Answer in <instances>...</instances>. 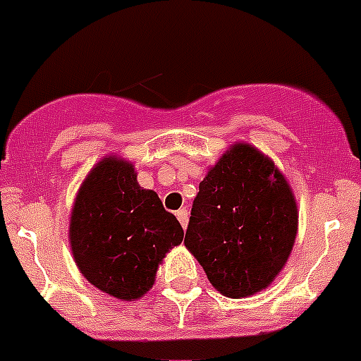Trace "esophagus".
<instances>
[{"label": "esophagus", "mask_w": 361, "mask_h": 361, "mask_svg": "<svg viewBox=\"0 0 361 361\" xmlns=\"http://www.w3.org/2000/svg\"><path fill=\"white\" fill-rule=\"evenodd\" d=\"M175 214H177V218H178V221H180V226H183V229H186V227H188V220H190V218H188V209H184V207H183V209H178Z\"/></svg>", "instance_id": "esophagus-1"}]
</instances>
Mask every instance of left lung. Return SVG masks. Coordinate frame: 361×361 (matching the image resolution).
I'll return each instance as SVG.
<instances>
[{"label": "left lung", "instance_id": "obj_1", "mask_svg": "<svg viewBox=\"0 0 361 361\" xmlns=\"http://www.w3.org/2000/svg\"><path fill=\"white\" fill-rule=\"evenodd\" d=\"M297 218L283 173L259 150L238 143L198 186L184 243L221 295L249 297L279 276Z\"/></svg>", "mask_w": 361, "mask_h": 361}]
</instances>
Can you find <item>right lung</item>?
I'll return each mask as SVG.
<instances>
[{"mask_svg":"<svg viewBox=\"0 0 361 361\" xmlns=\"http://www.w3.org/2000/svg\"><path fill=\"white\" fill-rule=\"evenodd\" d=\"M183 238L157 193L143 190L132 164L116 157L92 168L71 211L69 240L82 276L121 300L152 288L159 263Z\"/></svg>","mask_w":361,"mask_h":361,"instance_id":"add662e5","label":"right lung"}]
</instances>
